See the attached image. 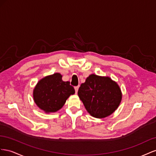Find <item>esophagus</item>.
Masks as SVG:
<instances>
[{"label": "esophagus", "mask_w": 156, "mask_h": 156, "mask_svg": "<svg viewBox=\"0 0 156 156\" xmlns=\"http://www.w3.org/2000/svg\"><path fill=\"white\" fill-rule=\"evenodd\" d=\"M78 89H79V86H76V87H74V90H75L76 93H77L78 91Z\"/></svg>", "instance_id": "obj_1"}]
</instances>
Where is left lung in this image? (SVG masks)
I'll return each mask as SVG.
<instances>
[{
    "mask_svg": "<svg viewBox=\"0 0 156 156\" xmlns=\"http://www.w3.org/2000/svg\"><path fill=\"white\" fill-rule=\"evenodd\" d=\"M78 95L87 112L96 118H105L115 112L121 103L119 85L109 76L90 74L80 87Z\"/></svg>",
    "mask_w": 156,
    "mask_h": 156,
    "instance_id": "8db88e82",
    "label": "left lung"
}]
</instances>
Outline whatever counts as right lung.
Returning <instances> with one entry per match:
<instances>
[{
    "label": "right lung",
    "mask_w": 156,
    "mask_h": 156,
    "mask_svg": "<svg viewBox=\"0 0 156 156\" xmlns=\"http://www.w3.org/2000/svg\"><path fill=\"white\" fill-rule=\"evenodd\" d=\"M60 73L46 76L38 82L33 90V99L38 107L46 114L56 112L75 93L69 81L64 82Z\"/></svg>",
    "instance_id": "obj_1"
}]
</instances>
